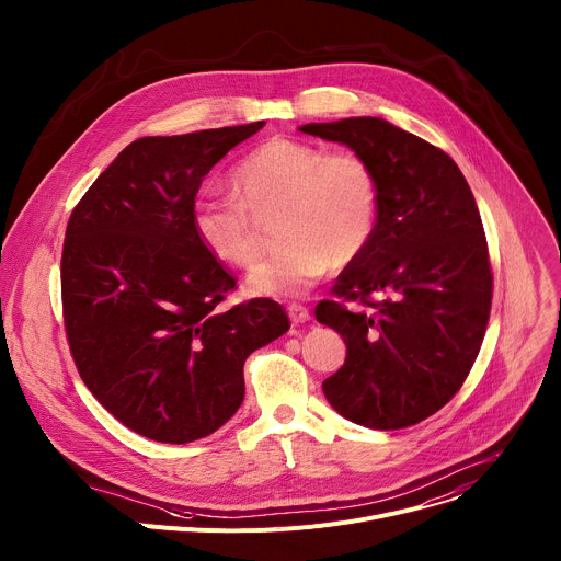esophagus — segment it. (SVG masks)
Segmentation results:
<instances>
[{
	"label": "esophagus",
	"instance_id": "esophagus-1",
	"mask_svg": "<svg viewBox=\"0 0 561 561\" xmlns=\"http://www.w3.org/2000/svg\"><path fill=\"white\" fill-rule=\"evenodd\" d=\"M286 311H288V318H290L293 324H302V322H307L311 318V313H309V309L305 305H288Z\"/></svg>",
	"mask_w": 561,
	"mask_h": 561
}]
</instances>
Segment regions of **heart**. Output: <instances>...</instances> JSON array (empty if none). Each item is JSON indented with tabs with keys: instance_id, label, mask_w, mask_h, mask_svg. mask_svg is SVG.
<instances>
[{
	"instance_id": "obj_1",
	"label": "heart",
	"mask_w": 561,
	"mask_h": 561,
	"mask_svg": "<svg viewBox=\"0 0 561 561\" xmlns=\"http://www.w3.org/2000/svg\"><path fill=\"white\" fill-rule=\"evenodd\" d=\"M234 196L207 198L194 207V232L222 264L250 268L264 250L259 222L282 214L277 256L248 279L254 295H300L331 266L356 261L377 230L379 180L354 153L273 137L256 146L230 175Z\"/></svg>"
}]
</instances>
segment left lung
<instances>
[{"instance_id": "8db88e82", "label": "left lung", "mask_w": 561, "mask_h": 561, "mask_svg": "<svg viewBox=\"0 0 561 561\" xmlns=\"http://www.w3.org/2000/svg\"><path fill=\"white\" fill-rule=\"evenodd\" d=\"M300 130L350 146L379 180L375 237L335 279L339 300L316 307L347 345L322 392L367 428L420 424L462 388L490 320L494 277L476 198L442 148L379 117Z\"/></svg>"}]
</instances>
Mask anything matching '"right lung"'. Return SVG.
Listing matches in <instances>:
<instances>
[{"label":"right lung","mask_w":561,"mask_h":561,"mask_svg":"<svg viewBox=\"0 0 561 561\" xmlns=\"http://www.w3.org/2000/svg\"><path fill=\"white\" fill-rule=\"evenodd\" d=\"M266 122L128 144L73 207L60 259L69 352L99 403L167 444L243 401L245 358L288 331L268 297L222 309L234 275L194 232L203 178Z\"/></svg>","instance_id":"right-lung-1"}]
</instances>
